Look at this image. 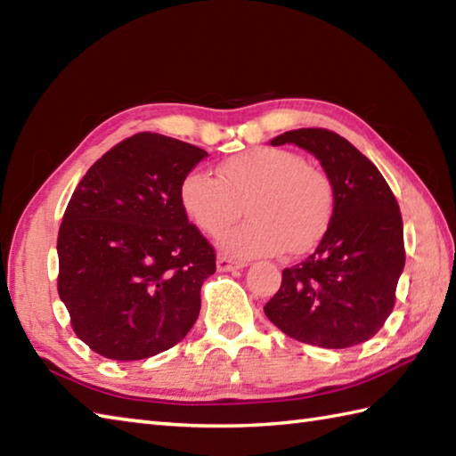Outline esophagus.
Here are the masks:
<instances>
[{"mask_svg":"<svg viewBox=\"0 0 456 456\" xmlns=\"http://www.w3.org/2000/svg\"><path fill=\"white\" fill-rule=\"evenodd\" d=\"M247 265L243 260H235V258H229V256H219L217 258V270L219 273H231V270H240L245 268Z\"/></svg>","mask_w":456,"mask_h":456,"instance_id":"esophagus-1","label":"esophagus"}]
</instances>
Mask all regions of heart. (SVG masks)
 <instances>
[{"instance_id": "1", "label": "heart", "mask_w": 456, "mask_h": 456, "mask_svg": "<svg viewBox=\"0 0 456 456\" xmlns=\"http://www.w3.org/2000/svg\"><path fill=\"white\" fill-rule=\"evenodd\" d=\"M217 176L190 170L178 198L190 221L209 237L221 235L247 208L250 219L221 237L229 255H304L331 227L333 183L297 152L258 147L223 160Z\"/></svg>"}]
</instances>
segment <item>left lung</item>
<instances>
[{
    "label": "left lung",
    "instance_id": "obj_1",
    "mask_svg": "<svg viewBox=\"0 0 456 456\" xmlns=\"http://www.w3.org/2000/svg\"><path fill=\"white\" fill-rule=\"evenodd\" d=\"M315 154L335 190L331 227L304 263L284 268L266 317L299 343L346 348L380 331L405 265L403 223L388 182L351 142L329 129L278 134Z\"/></svg>",
    "mask_w": 456,
    "mask_h": 456
}]
</instances>
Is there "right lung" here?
I'll list each match as a JSON object with an SVG mask.
<instances>
[{
	"label": "right lung",
	"mask_w": 456,
	"mask_h": 456,
	"mask_svg": "<svg viewBox=\"0 0 456 456\" xmlns=\"http://www.w3.org/2000/svg\"><path fill=\"white\" fill-rule=\"evenodd\" d=\"M206 157L190 142L137 133L74 190L56 240L58 296L94 353L142 361L196 323L216 248L188 221L178 188Z\"/></svg>",
	"instance_id": "right-lung-1"
}]
</instances>
